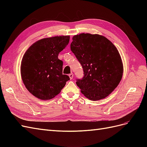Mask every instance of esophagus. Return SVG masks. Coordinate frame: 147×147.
<instances>
[{
	"label": "esophagus",
	"mask_w": 147,
	"mask_h": 147,
	"mask_svg": "<svg viewBox=\"0 0 147 147\" xmlns=\"http://www.w3.org/2000/svg\"><path fill=\"white\" fill-rule=\"evenodd\" d=\"M69 78H70V80H72V79L73 78V76H74V75H73V74H70L69 75Z\"/></svg>",
	"instance_id": "1"
}]
</instances>
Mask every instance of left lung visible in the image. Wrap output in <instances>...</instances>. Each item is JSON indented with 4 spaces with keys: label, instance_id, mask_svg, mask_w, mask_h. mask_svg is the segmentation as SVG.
<instances>
[{
    "label": "left lung",
    "instance_id": "obj_1",
    "mask_svg": "<svg viewBox=\"0 0 147 147\" xmlns=\"http://www.w3.org/2000/svg\"><path fill=\"white\" fill-rule=\"evenodd\" d=\"M70 49L83 69V78L76 82L82 94L94 101L110 94L123 74V61L116 47L103 35L83 33L72 37Z\"/></svg>",
    "mask_w": 147,
    "mask_h": 147
}]
</instances>
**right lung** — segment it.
I'll use <instances>...</instances> for the list:
<instances>
[{
  "instance_id": "add662e5",
  "label": "right lung",
  "mask_w": 147,
  "mask_h": 147,
  "mask_svg": "<svg viewBox=\"0 0 147 147\" xmlns=\"http://www.w3.org/2000/svg\"><path fill=\"white\" fill-rule=\"evenodd\" d=\"M69 35L44 38L33 43L24 53L21 76L26 89L37 98L50 100L59 94L70 80L63 74L59 53L68 45Z\"/></svg>"
}]
</instances>
